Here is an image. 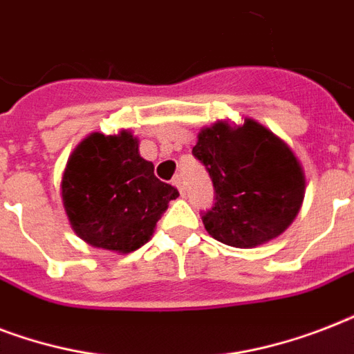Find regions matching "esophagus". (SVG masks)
<instances>
[{
    "instance_id": "esophagus-1",
    "label": "esophagus",
    "mask_w": 354,
    "mask_h": 354,
    "mask_svg": "<svg viewBox=\"0 0 354 354\" xmlns=\"http://www.w3.org/2000/svg\"><path fill=\"white\" fill-rule=\"evenodd\" d=\"M172 185L180 191V194H185V189H183V182H182V176H174L172 178Z\"/></svg>"
}]
</instances>
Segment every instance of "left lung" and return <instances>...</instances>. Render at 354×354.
I'll return each instance as SVG.
<instances>
[{"label":"left lung","mask_w":354,"mask_h":354,"mask_svg":"<svg viewBox=\"0 0 354 354\" xmlns=\"http://www.w3.org/2000/svg\"><path fill=\"white\" fill-rule=\"evenodd\" d=\"M193 154L215 187V205L202 222L213 239L255 248L279 236L301 209L307 178L294 150L255 119L204 127Z\"/></svg>","instance_id":"obj_1"}]
</instances>
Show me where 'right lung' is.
<instances>
[{"mask_svg":"<svg viewBox=\"0 0 354 354\" xmlns=\"http://www.w3.org/2000/svg\"><path fill=\"white\" fill-rule=\"evenodd\" d=\"M64 211L86 244L130 253L150 241L178 191L154 176L130 130L91 132L73 149L62 172Z\"/></svg>","mask_w":354,"mask_h":354,"instance_id":"obj_1","label":"right lung"}]
</instances>
